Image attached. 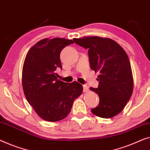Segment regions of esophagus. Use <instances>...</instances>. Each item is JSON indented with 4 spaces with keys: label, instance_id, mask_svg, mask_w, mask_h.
I'll list each match as a JSON object with an SVG mask.
<instances>
[{
    "label": "esophagus",
    "instance_id": "esophagus-1",
    "mask_svg": "<svg viewBox=\"0 0 150 150\" xmlns=\"http://www.w3.org/2000/svg\"><path fill=\"white\" fill-rule=\"evenodd\" d=\"M88 90H89V88H88V86L87 85H85V84H84L83 85V91L84 93H86L88 92Z\"/></svg>",
    "mask_w": 150,
    "mask_h": 150
}]
</instances>
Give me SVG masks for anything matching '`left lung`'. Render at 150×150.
Here are the masks:
<instances>
[{"label": "left lung", "instance_id": "8db88e82", "mask_svg": "<svg viewBox=\"0 0 150 150\" xmlns=\"http://www.w3.org/2000/svg\"><path fill=\"white\" fill-rule=\"evenodd\" d=\"M76 44L88 49L90 67L99 71L98 87L91 90L99 97L93 114L112 118L125 108L133 91V79L127 54L116 42L108 38L87 36L74 38Z\"/></svg>", "mask_w": 150, "mask_h": 150}]
</instances>
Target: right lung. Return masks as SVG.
I'll return each mask as SVG.
<instances>
[{"label": "right lung", "mask_w": 150, "mask_h": 150, "mask_svg": "<svg viewBox=\"0 0 150 150\" xmlns=\"http://www.w3.org/2000/svg\"><path fill=\"white\" fill-rule=\"evenodd\" d=\"M74 40L42 39L28 52L22 70L25 97L39 116L50 122L62 120L70 114L74 100L82 93L77 82L58 80L56 69H62L60 53Z\"/></svg>", "instance_id": "obj_1"}]
</instances>
